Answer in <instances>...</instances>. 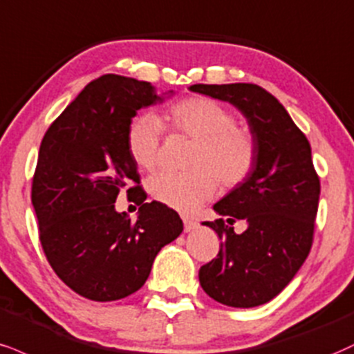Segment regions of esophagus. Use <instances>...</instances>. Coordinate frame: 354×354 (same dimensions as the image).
Segmentation results:
<instances>
[{
  "instance_id": "obj_1",
  "label": "esophagus",
  "mask_w": 354,
  "mask_h": 354,
  "mask_svg": "<svg viewBox=\"0 0 354 354\" xmlns=\"http://www.w3.org/2000/svg\"><path fill=\"white\" fill-rule=\"evenodd\" d=\"M181 219H183V224H185V231L186 232L193 231V229H196V225H198V223H196L194 219L188 218V216H181Z\"/></svg>"
}]
</instances>
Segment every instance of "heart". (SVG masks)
I'll return each mask as SVG.
<instances>
[{"mask_svg": "<svg viewBox=\"0 0 354 354\" xmlns=\"http://www.w3.org/2000/svg\"><path fill=\"white\" fill-rule=\"evenodd\" d=\"M174 133L194 140L186 166L188 171L160 173L148 180L151 198L165 206L191 211L206 203L218 191L244 183L257 165L259 148L247 129L234 125L232 112L214 99L203 95L174 102L166 113ZM163 127L155 115L131 118L125 142L130 158L140 169L151 171L160 163Z\"/></svg>", "mask_w": 354, "mask_h": 354, "instance_id": "heart-1", "label": "heart"}]
</instances>
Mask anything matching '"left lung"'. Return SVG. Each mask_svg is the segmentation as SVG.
I'll list each match as a JSON object with an SVG mask.
<instances>
[{
  "label": "left lung",
  "instance_id": "left-lung-1",
  "mask_svg": "<svg viewBox=\"0 0 354 354\" xmlns=\"http://www.w3.org/2000/svg\"><path fill=\"white\" fill-rule=\"evenodd\" d=\"M191 91L236 105L249 122L259 155L252 174L214 204L206 221L219 239L216 259L199 269L203 290L219 304L250 308L290 283L313 244L320 178L312 148L283 105L255 84H194ZM248 229L233 232L236 220Z\"/></svg>",
  "mask_w": 354,
  "mask_h": 354
}]
</instances>
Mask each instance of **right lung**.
Returning a JSON list of instances; mask_svg holds the SVG:
<instances>
[{
  "label": "right lung",
  "mask_w": 354,
  "mask_h": 354,
  "mask_svg": "<svg viewBox=\"0 0 354 354\" xmlns=\"http://www.w3.org/2000/svg\"><path fill=\"white\" fill-rule=\"evenodd\" d=\"M160 100L150 82L102 75L85 85L41 142L31 201L42 250L59 279L88 300H120L142 288L161 247L183 231L176 211L145 203L127 150L136 110ZM120 189L140 206L136 221L114 211Z\"/></svg>",
  "instance_id": "right-lung-1"
}]
</instances>
